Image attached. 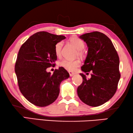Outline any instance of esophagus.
<instances>
[{
	"label": "esophagus",
	"mask_w": 133,
	"mask_h": 133,
	"mask_svg": "<svg viewBox=\"0 0 133 133\" xmlns=\"http://www.w3.org/2000/svg\"><path fill=\"white\" fill-rule=\"evenodd\" d=\"M69 75H70V76H74L75 75V73H73V72H72V71H69Z\"/></svg>",
	"instance_id": "esophagus-1"
}]
</instances>
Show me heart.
<instances>
[{"mask_svg":"<svg viewBox=\"0 0 133 133\" xmlns=\"http://www.w3.org/2000/svg\"><path fill=\"white\" fill-rule=\"evenodd\" d=\"M70 42L77 49V55L82 56L83 55V49L85 46L84 42L82 39L78 37H72L70 39ZM63 42H59L56 44L55 46V52L57 56H60L62 53ZM60 66L64 67L69 71H74L80 65V61L78 60H67L64 59L60 62Z\"/></svg>","mask_w":133,"mask_h":133,"instance_id":"1","label":"heart"}]
</instances>
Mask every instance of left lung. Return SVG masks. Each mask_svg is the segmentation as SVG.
Returning a JSON list of instances; mask_svg holds the SVG:
<instances>
[{
  "mask_svg": "<svg viewBox=\"0 0 133 133\" xmlns=\"http://www.w3.org/2000/svg\"><path fill=\"white\" fill-rule=\"evenodd\" d=\"M86 43L88 53L83 71H91V77L80 73L83 83L77 88L78 96L90 106L97 107L109 101L114 95L120 78V60L113 44L106 35L93 31L80 36Z\"/></svg>",
  "mask_w": 133,
  "mask_h": 133,
  "instance_id": "1",
  "label": "left lung"
}]
</instances>
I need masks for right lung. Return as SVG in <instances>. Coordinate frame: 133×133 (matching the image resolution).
Masks as SVG:
<instances>
[{
    "instance_id": "obj_1",
    "label": "right lung",
    "mask_w": 133,
    "mask_h": 133,
    "mask_svg": "<svg viewBox=\"0 0 133 133\" xmlns=\"http://www.w3.org/2000/svg\"><path fill=\"white\" fill-rule=\"evenodd\" d=\"M65 39L64 36L39 31L20 49L15 67L18 85L24 97L35 105L45 107L53 103L59 94L60 83L69 77L62 67L53 75L46 71L57 60L56 44Z\"/></svg>"
}]
</instances>
